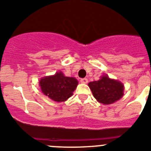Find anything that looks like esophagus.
Instances as JSON below:
<instances>
[{
    "mask_svg": "<svg viewBox=\"0 0 151 151\" xmlns=\"http://www.w3.org/2000/svg\"><path fill=\"white\" fill-rule=\"evenodd\" d=\"M80 82H81V83H83V84H86V83H88V79H87L86 78H81Z\"/></svg>",
    "mask_w": 151,
    "mask_h": 151,
    "instance_id": "1",
    "label": "esophagus"
}]
</instances>
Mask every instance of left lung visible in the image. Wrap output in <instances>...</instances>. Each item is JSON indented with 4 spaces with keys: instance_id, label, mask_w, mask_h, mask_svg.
<instances>
[{
    "instance_id": "left-lung-1",
    "label": "left lung",
    "mask_w": 151,
    "mask_h": 151,
    "mask_svg": "<svg viewBox=\"0 0 151 151\" xmlns=\"http://www.w3.org/2000/svg\"><path fill=\"white\" fill-rule=\"evenodd\" d=\"M93 96L103 105H110L119 100L124 95V86L122 82L104 75L98 81L88 83Z\"/></svg>"
}]
</instances>
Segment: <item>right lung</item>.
<instances>
[{"label":"right lung","instance_id":"1","mask_svg":"<svg viewBox=\"0 0 151 151\" xmlns=\"http://www.w3.org/2000/svg\"><path fill=\"white\" fill-rule=\"evenodd\" d=\"M78 83L76 78L65 76L60 71L53 76L42 77L39 85L45 95L52 101L62 102L73 95Z\"/></svg>","mask_w":151,"mask_h":151}]
</instances>
